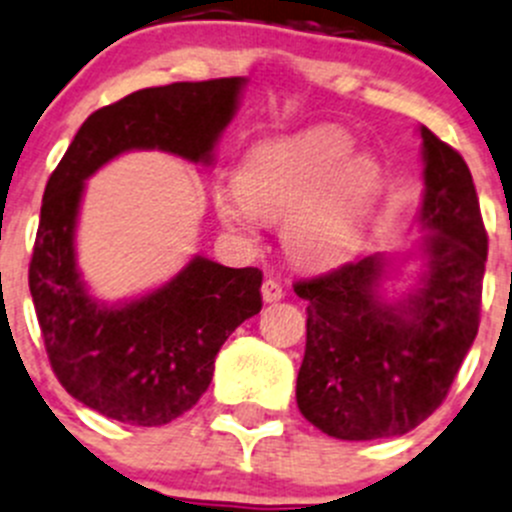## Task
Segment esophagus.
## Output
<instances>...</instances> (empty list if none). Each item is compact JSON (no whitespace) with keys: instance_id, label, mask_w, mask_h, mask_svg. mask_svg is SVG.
Here are the masks:
<instances>
[{"instance_id":"obj_1","label":"esophagus","mask_w":512,"mask_h":512,"mask_svg":"<svg viewBox=\"0 0 512 512\" xmlns=\"http://www.w3.org/2000/svg\"><path fill=\"white\" fill-rule=\"evenodd\" d=\"M262 298H265V303H275V300H283L285 298V290L283 285L278 283V280H265L262 283Z\"/></svg>"}]
</instances>
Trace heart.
<instances>
[{"instance_id": "b5f03b06", "label": "heart", "mask_w": 512, "mask_h": 512, "mask_svg": "<svg viewBox=\"0 0 512 512\" xmlns=\"http://www.w3.org/2000/svg\"><path fill=\"white\" fill-rule=\"evenodd\" d=\"M351 151V138L333 128L257 143L242 159L234 189L214 191L219 222L255 240L257 217L283 219V245L295 262L328 267L346 260L384 186L376 156Z\"/></svg>"}]
</instances>
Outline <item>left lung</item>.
<instances>
[{"label":"left lung","instance_id":"8db88e82","mask_svg":"<svg viewBox=\"0 0 512 512\" xmlns=\"http://www.w3.org/2000/svg\"><path fill=\"white\" fill-rule=\"evenodd\" d=\"M419 288L386 300L384 255L293 285L308 303L295 399L328 437H401L444 401L480 326L487 232L465 159L422 126Z\"/></svg>","mask_w":512,"mask_h":512}]
</instances>
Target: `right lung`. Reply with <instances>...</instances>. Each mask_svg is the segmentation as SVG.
Returning <instances> with one entry per match:
<instances>
[{"mask_svg":"<svg viewBox=\"0 0 512 512\" xmlns=\"http://www.w3.org/2000/svg\"><path fill=\"white\" fill-rule=\"evenodd\" d=\"M242 85L245 78L171 83L105 105L80 126L47 181L30 262L32 303L57 381L103 417L161 427L189 412L229 333L260 313L262 272L197 255L154 293L98 303L75 265L85 179L133 148L209 164Z\"/></svg>","mask_w":512,"mask_h":512,"instance_id":"add662e5","label":"right lung"}]
</instances>
